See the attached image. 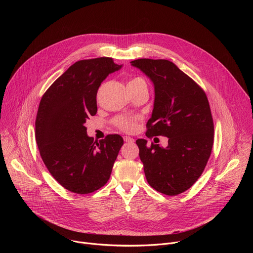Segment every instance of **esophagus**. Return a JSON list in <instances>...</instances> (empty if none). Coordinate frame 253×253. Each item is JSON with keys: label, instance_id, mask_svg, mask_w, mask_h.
I'll return each instance as SVG.
<instances>
[{"label": "esophagus", "instance_id": "34e87169", "mask_svg": "<svg viewBox=\"0 0 253 253\" xmlns=\"http://www.w3.org/2000/svg\"><path fill=\"white\" fill-rule=\"evenodd\" d=\"M124 141H125V142H128V143H133V142H134V139L131 138V137H129V136H125V137H124Z\"/></svg>", "mask_w": 253, "mask_h": 253}]
</instances>
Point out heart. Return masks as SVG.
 Returning a JSON list of instances; mask_svg holds the SVG:
<instances>
[{"mask_svg":"<svg viewBox=\"0 0 253 253\" xmlns=\"http://www.w3.org/2000/svg\"><path fill=\"white\" fill-rule=\"evenodd\" d=\"M138 81H144L142 78H133L131 79L128 84H132ZM113 123L116 127L119 129L126 131V132H131L134 130L135 125H136V118L135 117H130V116H118L113 120Z\"/></svg>","mask_w":253,"mask_h":253,"instance_id":"1","label":"heart"}]
</instances>
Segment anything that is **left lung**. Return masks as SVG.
<instances>
[{
    "label": "left lung",
    "mask_w": 253,
    "mask_h": 253,
    "mask_svg": "<svg viewBox=\"0 0 253 253\" xmlns=\"http://www.w3.org/2000/svg\"><path fill=\"white\" fill-rule=\"evenodd\" d=\"M140 69L154 85L152 116L146 136H165L168 146L147 145L138 139L139 156L149 185L174 196L189 189L201 176L210 157L214 125L203 89L168 60L138 59Z\"/></svg>",
    "instance_id": "8db88e82"
}]
</instances>
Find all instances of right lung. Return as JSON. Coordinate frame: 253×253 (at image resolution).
<instances>
[{
  "instance_id": "add662e5",
  "label": "right lung",
  "mask_w": 253,
  "mask_h": 253,
  "mask_svg": "<svg viewBox=\"0 0 253 253\" xmlns=\"http://www.w3.org/2000/svg\"><path fill=\"white\" fill-rule=\"evenodd\" d=\"M121 67L109 57L78 61L41 99L35 122L36 142L51 175L71 192L92 193L110 178L123 138L112 134L95 143L84 124L97 113L101 83Z\"/></svg>"
}]
</instances>
